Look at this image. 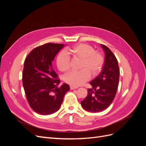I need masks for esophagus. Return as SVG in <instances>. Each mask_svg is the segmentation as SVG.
<instances>
[{
	"mask_svg": "<svg viewBox=\"0 0 146 146\" xmlns=\"http://www.w3.org/2000/svg\"><path fill=\"white\" fill-rule=\"evenodd\" d=\"M77 87H76V86H70V89L71 90H75V89H77Z\"/></svg>",
	"mask_w": 146,
	"mask_h": 146,
	"instance_id": "esophagus-1",
	"label": "esophagus"
}]
</instances>
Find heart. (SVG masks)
Here are the masks:
<instances>
[{"label": "heart", "instance_id": "b5f03b06", "mask_svg": "<svg viewBox=\"0 0 146 146\" xmlns=\"http://www.w3.org/2000/svg\"><path fill=\"white\" fill-rule=\"evenodd\" d=\"M65 52H61L56 59L57 68L62 72H68L71 68L70 57L74 60H80L79 71H73L64 77V82L73 86L83 85L92 76L98 75L102 67L103 56L98 51L86 44H78L70 47Z\"/></svg>", "mask_w": 146, "mask_h": 146}]
</instances>
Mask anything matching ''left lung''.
<instances>
[{"mask_svg": "<svg viewBox=\"0 0 146 146\" xmlns=\"http://www.w3.org/2000/svg\"><path fill=\"white\" fill-rule=\"evenodd\" d=\"M104 50L105 61L101 72L90 82L92 88L88 90L86 98L81 102L86 111L98 113L107 109L114 100L119 80L117 60L106 46L100 44Z\"/></svg>", "mask_w": 146, "mask_h": 146, "instance_id": "8db88e82", "label": "left lung"}]
</instances>
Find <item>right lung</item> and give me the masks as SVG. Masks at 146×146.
I'll list each match as a JSON object with an SVG mask.
<instances>
[{
    "instance_id": "add662e5",
    "label": "right lung",
    "mask_w": 146,
    "mask_h": 146,
    "mask_svg": "<svg viewBox=\"0 0 146 146\" xmlns=\"http://www.w3.org/2000/svg\"><path fill=\"white\" fill-rule=\"evenodd\" d=\"M64 46L46 44L35 48L25 60L24 89L31 108L39 114L48 115L58 111L66 92L70 90L66 83L58 86L60 80L52 66L55 56Z\"/></svg>"
}]
</instances>
